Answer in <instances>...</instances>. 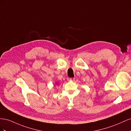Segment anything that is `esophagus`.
Instances as JSON below:
<instances>
[{"instance_id":"1","label":"esophagus","mask_w":131,"mask_h":131,"mask_svg":"<svg viewBox=\"0 0 131 131\" xmlns=\"http://www.w3.org/2000/svg\"><path fill=\"white\" fill-rule=\"evenodd\" d=\"M74 78H67V80L68 81H74Z\"/></svg>"}]
</instances>
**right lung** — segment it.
<instances>
[{
  "label": "right lung",
  "instance_id": "right-lung-1",
  "mask_svg": "<svg viewBox=\"0 0 131 131\" xmlns=\"http://www.w3.org/2000/svg\"><path fill=\"white\" fill-rule=\"evenodd\" d=\"M56 85H57V84H57V83H56Z\"/></svg>",
  "mask_w": 131,
  "mask_h": 131
}]
</instances>
